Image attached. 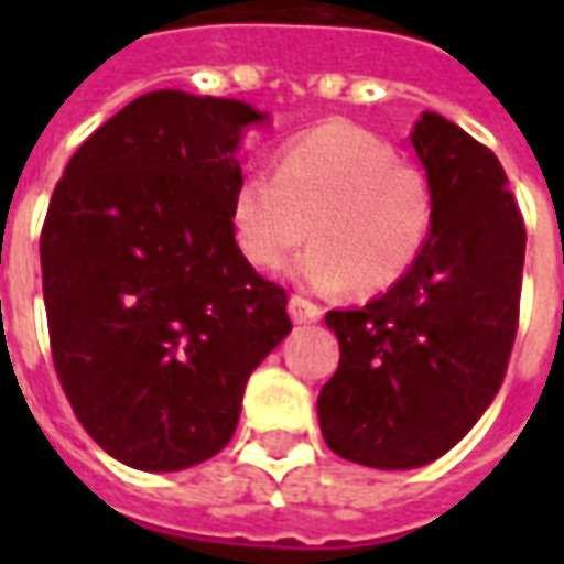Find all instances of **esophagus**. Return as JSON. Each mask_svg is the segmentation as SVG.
Wrapping results in <instances>:
<instances>
[{"label": "esophagus", "instance_id": "1", "mask_svg": "<svg viewBox=\"0 0 564 564\" xmlns=\"http://www.w3.org/2000/svg\"><path fill=\"white\" fill-rule=\"evenodd\" d=\"M290 317H293V323H299V326L317 323V319L323 317V307L314 305L305 295H293V299H290Z\"/></svg>", "mask_w": 564, "mask_h": 564}]
</instances>
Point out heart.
<instances>
[{
    "mask_svg": "<svg viewBox=\"0 0 564 564\" xmlns=\"http://www.w3.org/2000/svg\"><path fill=\"white\" fill-rule=\"evenodd\" d=\"M435 220L432 181L416 162L354 123H323L274 156V177L235 186L229 223L241 257L281 271L299 247V278L314 290L354 281L362 293L399 283L423 257Z\"/></svg>",
    "mask_w": 564,
    "mask_h": 564,
    "instance_id": "obj_1",
    "label": "heart"
}]
</instances>
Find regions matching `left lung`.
<instances>
[{
  "label": "left lung",
  "instance_id": "1",
  "mask_svg": "<svg viewBox=\"0 0 564 564\" xmlns=\"http://www.w3.org/2000/svg\"><path fill=\"white\" fill-rule=\"evenodd\" d=\"M435 196L423 257L368 305L329 311L341 362L319 390L332 453L368 468H420L492 404L520 326L525 223L492 150L423 111L411 132Z\"/></svg>",
  "mask_w": 564,
  "mask_h": 564
}]
</instances>
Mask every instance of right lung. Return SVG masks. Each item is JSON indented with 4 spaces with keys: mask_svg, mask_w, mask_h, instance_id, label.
<instances>
[{
    "mask_svg": "<svg viewBox=\"0 0 564 564\" xmlns=\"http://www.w3.org/2000/svg\"><path fill=\"white\" fill-rule=\"evenodd\" d=\"M265 115L153 90L84 141L42 226L51 356L117 462L181 471L220 453L250 371L290 335L286 290L235 245V150Z\"/></svg>",
    "mask_w": 564,
    "mask_h": 564,
    "instance_id": "add662e5",
    "label": "right lung"
}]
</instances>
